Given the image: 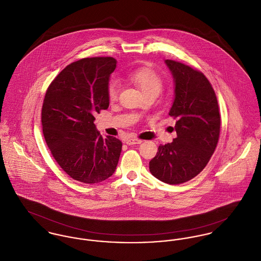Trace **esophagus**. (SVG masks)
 Returning <instances> with one entry per match:
<instances>
[{"label":"esophagus","instance_id":"34e87169","mask_svg":"<svg viewBox=\"0 0 261 261\" xmlns=\"http://www.w3.org/2000/svg\"><path fill=\"white\" fill-rule=\"evenodd\" d=\"M143 141L140 139H137V138H127L125 140V143L127 145H135V144H141Z\"/></svg>","mask_w":261,"mask_h":261}]
</instances>
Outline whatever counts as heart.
<instances>
[{
    "label": "heart",
    "instance_id": "1",
    "mask_svg": "<svg viewBox=\"0 0 261 261\" xmlns=\"http://www.w3.org/2000/svg\"><path fill=\"white\" fill-rule=\"evenodd\" d=\"M128 79L139 86L145 94L157 92L162 88L163 81L159 73L154 69L143 66L129 72ZM119 94V83L116 81H110L107 85V96L109 100H116Z\"/></svg>",
    "mask_w": 261,
    "mask_h": 261
}]
</instances>
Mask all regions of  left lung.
<instances>
[{"label": "left lung", "instance_id": "1", "mask_svg": "<svg viewBox=\"0 0 261 261\" xmlns=\"http://www.w3.org/2000/svg\"><path fill=\"white\" fill-rule=\"evenodd\" d=\"M175 82L170 116L177 118V138L160 145L150 161L151 174L166 184L192 180L204 169L219 142L221 115L215 90L201 71L165 60Z\"/></svg>", "mask_w": 261, "mask_h": 261}]
</instances>
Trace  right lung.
<instances>
[{
  "label": "right lung",
  "instance_id": "right-lung-1",
  "mask_svg": "<svg viewBox=\"0 0 261 261\" xmlns=\"http://www.w3.org/2000/svg\"><path fill=\"white\" fill-rule=\"evenodd\" d=\"M117 61L86 58L62 69L49 84L41 109L42 132L60 168L73 180L96 184L116 170L122 143L102 138L93 123L109 106L107 85Z\"/></svg>",
  "mask_w": 261,
  "mask_h": 261
}]
</instances>
